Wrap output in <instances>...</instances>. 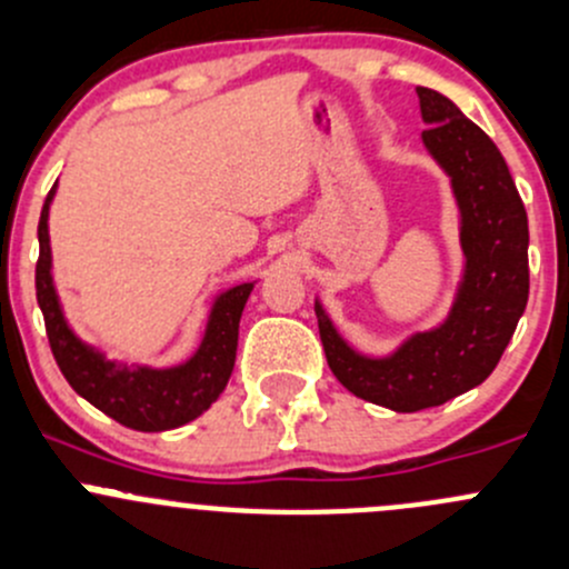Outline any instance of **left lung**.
I'll list each match as a JSON object with an SVG mask.
<instances>
[{"label":"left lung","mask_w":569,"mask_h":569,"mask_svg":"<svg viewBox=\"0 0 569 569\" xmlns=\"http://www.w3.org/2000/svg\"><path fill=\"white\" fill-rule=\"evenodd\" d=\"M423 143L451 177L462 212L465 277L442 326L396 353L353 351L315 303L326 362L346 390L392 412L440 407L481 385L503 357L528 301V218L498 146L431 88H418Z\"/></svg>","instance_id":"left-lung-1"}]
</instances>
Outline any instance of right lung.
I'll return each mask as SVG.
<instances>
[{"label":"right lung","mask_w":569,"mask_h":569,"mask_svg":"<svg viewBox=\"0 0 569 569\" xmlns=\"http://www.w3.org/2000/svg\"><path fill=\"white\" fill-rule=\"evenodd\" d=\"M54 188L49 190L47 204L38 221V254L36 266V296L38 307L47 323L49 348L54 353L60 373L66 376L77 396L91 401L107 418L118 420L121 426L134 431H168L177 426L190 423L227 387L238 353V326L246 301L254 284H238L221 292L212 303L210 320H207L204 340L199 351L184 365L168 370L151 368H127V365L107 362L99 351L80 340L69 329L60 309L58 292L52 284V249H49V201Z\"/></svg>","instance_id":"add662e5"}]
</instances>
